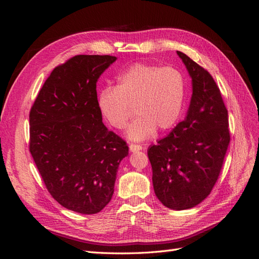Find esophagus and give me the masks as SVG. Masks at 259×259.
I'll list each match as a JSON object with an SVG mask.
<instances>
[{"label": "esophagus", "instance_id": "34e87169", "mask_svg": "<svg viewBox=\"0 0 259 259\" xmlns=\"http://www.w3.org/2000/svg\"><path fill=\"white\" fill-rule=\"evenodd\" d=\"M130 150L132 152H136V151H140L144 150V147L142 145H136V144H132L130 145Z\"/></svg>", "mask_w": 259, "mask_h": 259}]
</instances>
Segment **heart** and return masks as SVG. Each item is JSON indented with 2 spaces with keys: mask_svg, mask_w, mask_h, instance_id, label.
Masks as SVG:
<instances>
[{
  "mask_svg": "<svg viewBox=\"0 0 259 259\" xmlns=\"http://www.w3.org/2000/svg\"><path fill=\"white\" fill-rule=\"evenodd\" d=\"M186 97L184 74L173 67L135 64L117 75L115 88L98 95L104 119L116 130L125 127L134 108L136 119L126 131L131 140L147 139L155 130L166 131L177 123Z\"/></svg>",
  "mask_w": 259,
  "mask_h": 259,
  "instance_id": "heart-1",
  "label": "heart"
}]
</instances>
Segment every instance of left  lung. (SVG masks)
<instances>
[{"label": "left lung", "instance_id": "8db88e82", "mask_svg": "<svg viewBox=\"0 0 259 259\" xmlns=\"http://www.w3.org/2000/svg\"><path fill=\"white\" fill-rule=\"evenodd\" d=\"M192 79L185 119L148 149L155 195L164 206L194 207L213 189L230 143L228 111L208 71L178 52Z\"/></svg>", "mask_w": 259, "mask_h": 259}]
</instances>
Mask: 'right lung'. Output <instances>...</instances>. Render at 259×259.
I'll list each match as a JSON object with an SVG mask.
<instances>
[{"instance_id":"right-lung-1","label":"right lung","mask_w":259,"mask_h":259,"mask_svg":"<svg viewBox=\"0 0 259 259\" xmlns=\"http://www.w3.org/2000/svg\"><path fill=\"white\" fill-rule=\"evenodd\" d=\"M116 60L77 55L55 68L30 110L29 149L52 197L80 214H96L110 202L124 140L103 123L96 83Z\"/></svg>"}]
</instances>
